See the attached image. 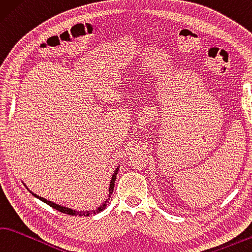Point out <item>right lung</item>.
Masks as SVG:
<instances>
[{
    "mask_svg": "<svg viewBox=\"0 0 252 252\" xmlns=\"http://www.w3.org/2000/svg\"><path fill=\"white\" fill-rule=\"evenodd\" d=\"M117 173H118V167L116 168V170L114 171L113 177H112V179H110L109 189H108V190H109L108 198L104 201V204H103V205H100L99 207H97V208H96L95 210H88V211H76V210H73V209H70V208H66V207H63V206H60V205H57V204H54V202L46 200L45 198H43V197H39V196H37V195H35V193H33L32 191H31V192H32V195H33L34 197L38 198L39 200H42L43 202H45V204H47L48 206H51L52 208H54V209H56V210H59L60 213H63V214L69 215V216H81V217H82V216H84V217H85V216H90V215L98 214V213H100V211H103V210L106 208V206L108 205V201H109L110 195H112V193H113V190H114L115 180H116V175H117Z\"/></svg>",
    "mask_w": 252,
    "mask_h": 252,
    "instance_id": "obj_1",
    "label": "right lung"
}]
</instances>
